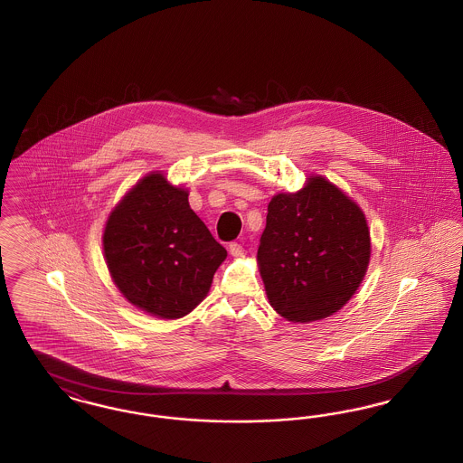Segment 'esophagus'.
<instances>
[{
  "instance_id": "34e87169",
  "label": "esophagus",
  "mask_w": 463,
  "mask_h": 463,
  "mask_svg": "<svg viewBox=\"0 0 463 463\" xmlns=\"http://www.w3.org/2000/svg\"><path fill=\"white\" fill-rule=\"evenodd\" d=\"M229 251H231L232 257H242L246 253V250L242 248V244H240V242H231Z\"/></svg>"
}]
</instances>
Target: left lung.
Segmentation results:
<instances>
[{"mask_svg":"<svg viewBox=\"0 0 463 463\" xmlns=\"http://www.w3.org/2000/svg\"><path fill=\"white\" fill-rule=\"evenodd\" d=\"M370 231L359 206L323 176L267 206L257 259L267 298L293 323L328 317L361 285Z\"/></svg>","mask_w":463,"mask_h":463,"instance_id":"1","label":"left lung"}]
</instances>
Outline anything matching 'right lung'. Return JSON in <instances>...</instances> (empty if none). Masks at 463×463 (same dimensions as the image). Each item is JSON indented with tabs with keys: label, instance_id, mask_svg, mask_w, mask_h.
Here are the masks:
<instances>
[{
	"label": "right lung",
	"instance_id": "obj_1",
	"mask_svg": "<svg viewBox=\"0 0 463 463\" xmlns=\"http://www.w3.org/2000/svg\"><path fill=\"white\" fill-rule=\"evenodd\" d=\"M187 196L161 174L144 176L114 208L104 231L116 287L133 306L165 319L196 307L227 257Z\"/></svg>",
	"mask_w": 463,
	"mask_h": 463
}]
</instances>
